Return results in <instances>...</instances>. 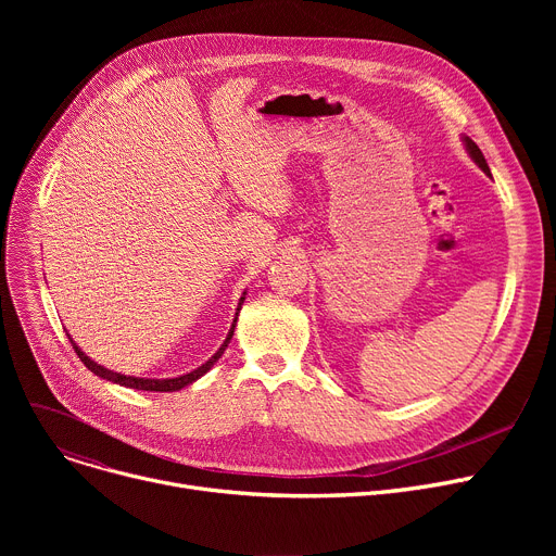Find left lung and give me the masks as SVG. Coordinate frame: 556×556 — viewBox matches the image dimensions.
<instances>
[{
	"instance_id": "1",
	"label": "left lung",
	"mask_w": 556,
	"mask_h": 556,
	"mask_svg": "<svg viewBox=\"0 0 556 556\" xmlns=\"http://www.w3.org/2000/svg\"><path fill=\"white\" fill-rule=\"evenodd\" d=\"M462 141H464V149H466V153H469V157L489 175L491 178V170H489V164H486V160H484V155H482V151L478 149V143L471 139V137H466V135H462Z\"/></svg>"
}]
</instances>
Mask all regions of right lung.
Here are the masks:
<instances>
[{"mask_svg": "<svg viewBox=\"0 0 556 556\" xmlns=\"http://www.w3.org/2000/svg\"><path fill=\"white\" fill-rule=\"evenodd\" d=\"M243 302H245V293H243V298L239 300L237 315H233V323H231V327H229V333H227L225 342L220 344L218 352H216L207 363H202L200 367H195L193 371L182 374V376H175V378H139V376H126V374H119V371H112V369H108V367H103V365L94 363L90 356H85V352H80V346H78L72 338H70V340H72V346L76 349L78 358L83 361V365H85L87 369H90V371H94L97 376L105 378V381H112V383H116V386H124V388H132V390H143V392H178V390H182V388L191 386L193 381H198L200 376L207 374V371L216 365V361L225 354V349H227V344H229V340H231V336H233V327H237L239 311H241Z\"/></svg>", "mask_w": 556, "mask_h": 556, "instance_id": "obj_1", "label": "right lung"}]
</instances>
